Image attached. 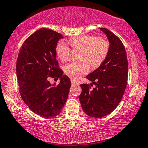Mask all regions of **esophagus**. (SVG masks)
<instances>
[{
	"mask_svg": "<svg viewBox=\"0 0 148 148\" xmlns=\"http://www.w3.org/2000/svg\"><path fill=\"white\" fill-rule=\"evenodd\" d=\"M77 83L76 82H75V81L73 80H71V85L72 86H75V85H77Z\"/></svg>",
	"mask_w": 148,
	"mask_h": 148,
	"instance_id": "obj_1",
	"label": "esophagus"
}]
</instances>
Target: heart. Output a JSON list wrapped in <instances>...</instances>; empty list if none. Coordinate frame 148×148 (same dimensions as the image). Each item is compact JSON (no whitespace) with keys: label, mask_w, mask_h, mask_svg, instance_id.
Masks as SVG:
<instances>
[{"label":"heart","mask_w":148,"mask_h":148,"mask_svg":"<svg viewBox=\"0 0 148 148\" xmlns=\"http://www.w3.org/2000/svg\"><path fill=\"white\" fill-rule=\"evenodd\" d=\"M69 42L73 50H80V61L71 62L64 67L65 74L73 79H77L80 76L87 73L90 70V64L92 68L99 67L108 55L109 43L102 37L81 35L71 38ZM56 51L60 59L66 61L69 58L71 50L64 42H60Z\"/></svg>","instance_id":"1"}]
</instances>
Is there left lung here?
<instances>
[{
  "instance_id": "obj_1",
  "label": "left lung",
  "mask_w": 148,
  "mask_h": 148,
  "mask_svg": "<svg viewBox=\"0 0 148 148\" xmlns=\"http://www.w3.org/2000/svg\"><path fill=\"white\" fill-rule=\"evenodd\" d=\"M106 35L109 50L106 59L99 67L87 75L91 82L81 84L79 101L86 114L102 118L112 112L122 100L128 78V61L125 46L117 36L106 28H100ZM93 84L96 87L92 88Z\"/></svg>"
}]
</instances>
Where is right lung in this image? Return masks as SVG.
<instances>
[{"mask_svg": "<svg viewBox=\"0 0 148 148\" xmlns=\"http://www.w3.org/2000/svg\"><path fill=\"white\" fill-rule=\"evenodd\" d=\"M61 34L41 28L28 37L18 54L16 72L19 92L24 102L36 114L50 118L60 114L68 98L70 79L58 67L56 59ZM49 77L60 78L57 86Z\"/></svg>", "mask_w": 148, "mask_h": 148, "instance_id": "right-lung-1", "label": "right lung"}]
</instances>
